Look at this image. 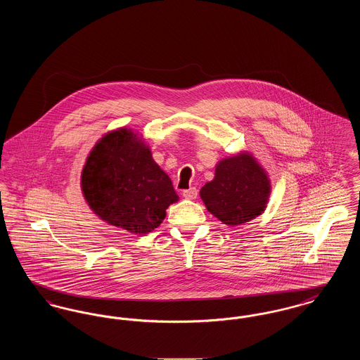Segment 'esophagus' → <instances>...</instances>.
<instances>
[{
	"label": "esophagus",
	"mask_w": 360,
	"mask_h": 360,
	"mask_svg": "<svg viewBox=\"0 0 360 360\" xmlns=\"http://www.w3.org/2000/svg\"><path fill=\"white\" fill-rule=\"evenodd\" d=\"M197 188H190L188 190H184L182 191V195L185 197V198H188V200H194V198H197Z\"/></svg>",
	"instance_id": "34e87169"
}]
</instances>
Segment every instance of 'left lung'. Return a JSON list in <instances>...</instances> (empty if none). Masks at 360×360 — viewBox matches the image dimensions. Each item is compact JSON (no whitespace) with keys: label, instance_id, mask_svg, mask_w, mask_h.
<instances>
[{"label":"left lung","instance_id":"8db88e82","mask_svg":"<svg viewBox=\"0 0 360 360\" xmlns=\"http://www.w3.org/2000/svg\"><path fill=\"white\" fill-rule=\"evenodd\" d=\"M270 193L267 175L250 155L221 160L212 182L201 188L206 209L220 221L235 226L259 216Z\"/></svg>","mask_w":360,"mask_h":360}]
</instances>
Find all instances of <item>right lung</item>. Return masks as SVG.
<instances>
[{"mask_svg":"<svg viewBox=\"0 0 360 360\" xmlns=\"http://www.w3.org/2000/svg\"><path fill=\"white\" fill-rule=\"evenodd\" d=\"M82 190L103 220L134 233L154 231L178 201L169 175L128 129L110 132L96 144L82 172Z\"/></svg>","mask_w":360,"mask_h":360,"instance_id":"right-lung-1","label":"right lung"}]
</instances>
